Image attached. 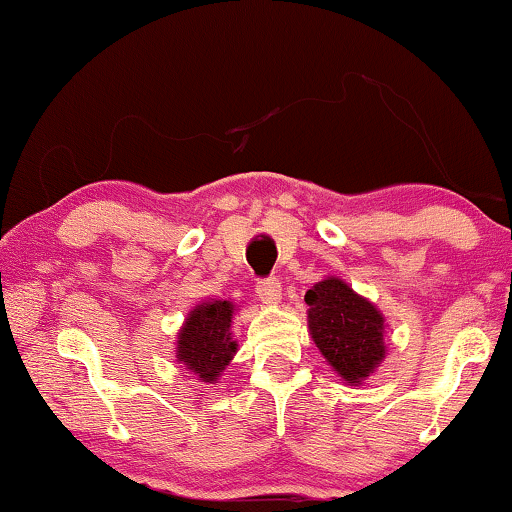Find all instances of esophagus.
<instances>
[{"label": "esophagus", "instance_id": "obj_1", "mask_svg": "<svg viewBox=\"0 0 512 512\" xmlns=\"http://www.w3.org/2000/svg\"><path fill=\"white\" fill-rule=\"evenodd\" d=\"M256 293L265 305H277L279 300H282V282H279V279H275V277L263 279V282H258Z\"/></svg>", "mask_w": 512, "mask_h": 512}]
</instances>
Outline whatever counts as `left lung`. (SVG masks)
I'll return each instance as SVG.
<instances>
[{
  "label": "left lung",
  "instance_id": "1",
  "mask_svg": "<svg viewBox=\"0 0 512 512\" xmlns=\"http://www.w3.org/2000/svg\"><path fill=\"white\" fill-rule=\"evenodd\" d=\"M307 328L328 366L359 387L387 356L384 314L345 279L324 277L305 293Z\"/></svg>",
  "mask_w": 512,
  "mask_h": 512
}]
</instances>
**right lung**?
Instances as JSON below:
<instances>
[{"label": "right lung", "mask_w": 512, "mask_h": 512, "mask_svg": "<svg viewBox=\"0 0 512 512\" xmlns=\"http://www.w3.org/2000/svg\"><path fill=\"white\" fill-rule=\"evenodd\" d=\"M235 303L209 298L202 300L188 312V317L177 335V361L198 377L200 382L214 384L237 354V340L233 338Z\"/></svg>", "instance_id": "right-lung-1"}]
</instances>
